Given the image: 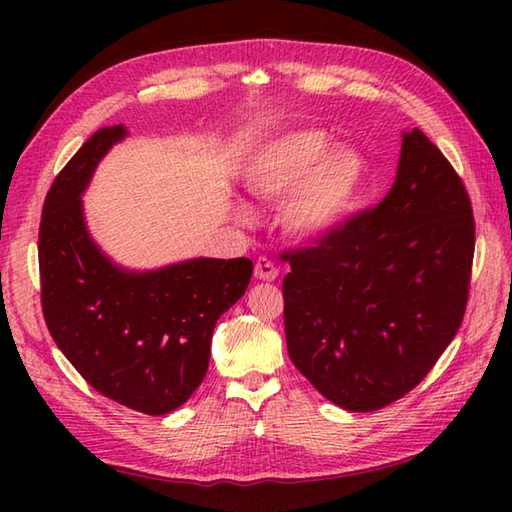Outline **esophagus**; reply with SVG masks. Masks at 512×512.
Instances as JSON below:
<instances>
[{
    "label": "esophagus",
    "instance_id": "obj_1",
    "mask_svg": "<svg viewBox=\"0 0 512 512\" xmlns=\"http://www.w3.org/2000/svg\"><path fill=\"white\" fill-rule=\"evenodd\" d=\"M255 277L259 281H275L279 277V268L266 257H259L255 262Z\"/></svg>",
    "mask_w": 512,
    "mask_h": 512
}]
</instances>
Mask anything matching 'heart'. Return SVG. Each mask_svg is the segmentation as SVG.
<instances>
[{
    "instance_id": "obj_1",
    "label": "heart",
    "mask_w": 512,
    "mask_h": 512,
    "mask_svg": "<svg viewBox=\"0 0 512 512\" xmlns=\"http://www.w3.org/2000/svg\"><path fill=\"white\" fill-rule=\"evenodd\" d=\"M330 134L314 127L270 138L248 158L242 171L246 189L264 202H277L279 224L295 239H314L341 226L361 202L367 158L354 147H331ZM248 220V209H239Z\"/></svg>"
}]
</instances>
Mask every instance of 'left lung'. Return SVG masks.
<instances>
[{"instance_id": "1", "label": "left lung", "mask_w": 512, "mask_h": 512, "mask_svg": "<svg viewBox=\"0 0 512 512\" xmlns=\"http://www.w3.org/2000/svg\"><path fill=\"white\" fill-rule=\"evenodd\" d=\"M475 222L451 162L402 134L394 187L317 246L284 253L290 361L334 405L376 411L431 372L469 299Z\"/></svg>"}]
</instances>
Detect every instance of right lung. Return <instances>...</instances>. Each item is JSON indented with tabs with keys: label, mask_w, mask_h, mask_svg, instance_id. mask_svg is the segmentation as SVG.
<instances>
[{
	"label": "right lung",
	"mask_w": 512,
	"mask_h": 512,
	"mask_svg": "<svg viewBox=\"0 0 512 512\" xmlns=\"http://www.w3.org/2000/svg\"><path fill=\"white\" fill-rule=\"evenodd\" d=\"M123 125L103 127L54 178L39 226L41 308L54 343L121 405L165 416L209 369L217 319L244 297L253 262L198 257L156 270L114 264L94 242L81 195Z\"/></svg>",
	"instance_id": "1"
}]
</instances>
